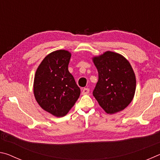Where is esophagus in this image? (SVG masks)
<instances>
[{
    "label": "esophagus",
    "mask_w": 160,
    "mask_h": 160,
    "mask_svg": "<svg viewBox=\"0 0 160 160\" xmlns=\"http://www.w3.org/2000/svg\"><path fill=\"white\" fill-rule=\"evenodd\" d=\"M89 92H90V90H89L88 88H84L82 90V94H83V95H85V94H88L89 93Z\"/></svg>",
    "instance_id": "34e87169"
}]
</instances>
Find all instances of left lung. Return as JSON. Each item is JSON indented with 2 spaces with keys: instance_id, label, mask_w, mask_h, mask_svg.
<instances>
[{
  "instance_id": "8db88e82",
  "label": "left lung",
  "mask_w": 160,
  "mask_h": 160,
  "mask_svg": "<svg viewBox=\"0 0 160 160\" xmlns=\"http://www.w3.org/2000/svg\"><path fill=\"white\" fill-rule=\"evenodd\" d=\"M99 79L93 95L109 114L123 110L133 99L136 78L129 61L120 53L107 51L92 57Z\"/></svg>"
}]
</instances>
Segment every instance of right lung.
I'll use <instances>...</instances> for the list:
<instances>
[{"label":"right lung","instance_id":"1","mask_svg":"<svg viewBox=\"0 0 160 160\" xmlns=\"http://www.w3.org/2000/svg\"><path fill=\"white\" fill-rule=\"evenodd\" d=\"M71 53L57 50L46 56L34 79V95L42 109L56 117L66 116L74 106L80 89L68 70Z\"/></svg>","mask_w":160,"mask_h":160}]
</instances>
